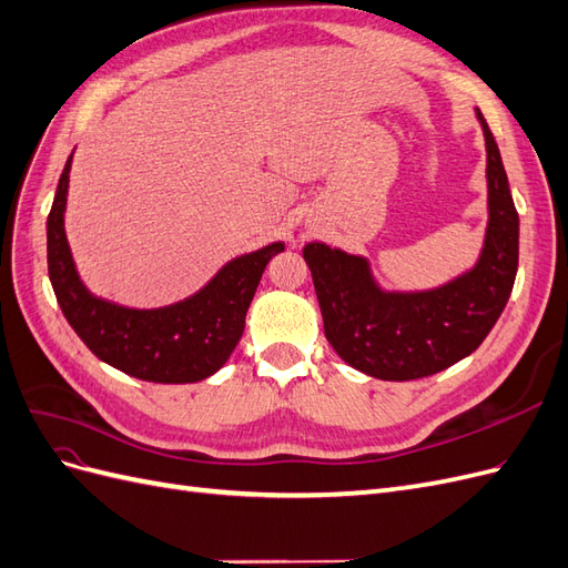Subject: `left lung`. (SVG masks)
Instances as JSON below:
<instances>
[{"label":"left lung","mask_w":568,"mask_h":568,"mask_svg":"<svg viewBox=\"0 0 568 568\" xmlns=\"http://www.w3.org/2000/svg\"><path fill=\"white\" fill-rule=\"evenodd\" d=\"M486 140L488 222L476 263L434 288H386L365 255L311 242L324 334L343 363L374 379L412 382L448 369L490 334L509 301L519 265V215L500 149L476 109Z\"/></svg>","instance_id":"8db88e82"}]
</instances>
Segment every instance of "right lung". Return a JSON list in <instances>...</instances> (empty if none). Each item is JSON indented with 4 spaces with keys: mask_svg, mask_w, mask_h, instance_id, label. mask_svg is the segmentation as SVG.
<instances>
[{
    "mask_svg": "<svg viewBox=\"0 0 568 568\" xmlns=\"http://www.w3.org/2000/svg\"><path fill=\"white\" fill-rule=\"evenodd\" d=\"M73 153L47 217V265L61 311L101 363L153 384H196L227 363L244 334L263 272L284 242L232 257L196 294L163 307H128L84 286L65 236Z\"/></svg>",
    "mask_w": 568,
    "mask_h": 568,
    "instance_id": "1",
    "label": "right lung"
}]
</instances>
